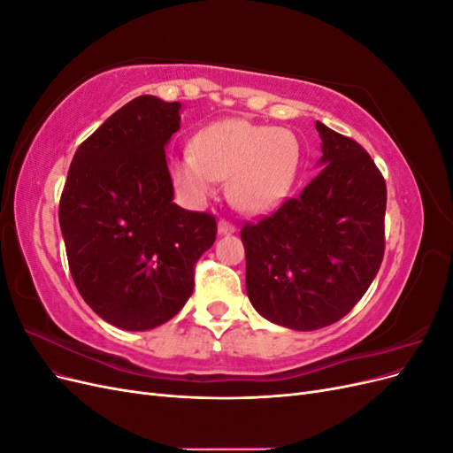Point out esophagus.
Masks as SVG:
<instances>
[{
	"mask_svg": "<svg viewBox=\"0 0 453 453\" xmlns=\"http://www.w3.org/2000/svg\"><path fill=\"white\" fill-rule=\"evenodd\" d=\"M236 226L230 221H226V219H221V221H219V234H232Z\"/></svg>",
	"mask_w": 453,
	"mask_h": 453,
	"instance_id": "1",
	"label": "esophagus"
}]
</instances>
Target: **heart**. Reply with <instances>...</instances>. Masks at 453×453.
<instances>
[{
  "instance_id": "heart-1",
  "label": "heart",
  "mask_w": 453,
  "mask_h": 453,
  "mask_svg": "<svg viewBox=\"0 0 453 453\" xmlns=\"http://www.w3.org/2000/svg\"><path fill=\"white\" fill-rule=\"evenodd\" d=\"M298 162L295 135L283 128L230 119L202 130L193 150L172 162L175 183L193 196H208L226 180V195L238 210L273 208L289 188Z\"/></svg>"
}]
</instances>
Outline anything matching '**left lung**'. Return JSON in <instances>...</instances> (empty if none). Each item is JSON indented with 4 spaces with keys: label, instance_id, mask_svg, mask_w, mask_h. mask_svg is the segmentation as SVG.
I'll return each instance as SVG.
<instances>
[{
    "label": "left lung",
    "instance_id": "1",
    "mask_svg": "<svg viewBox=\"0 0 453 453\" xmlns=\"http://www.w3.org/2000/svg\"><path fill=\"white\" fill-rule=\"evenodd\" d=\"M315 128L325 168L300 196L242 228L253 308L295 331H315L349 313L386 251L381 172L355 140L319 120Z\"/></svg>",
    "mask_w": 453,
    "mask_h": 453
}]
</instances>
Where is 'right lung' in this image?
Masks as SVG:
<instances>
[{
	"label": "right lung",
	"instance_id": "right-lung-1",
	"mask_svg": "<svg viewBox=\"0 0 453 453\" xmlns=\"http://www.w3.org/2000/svg\"><path fill=\"white\" fill-rule=\"evenodd\" d=\"M180 102L138 96L79 145L60 196L72 278L107 323L147 331L195 289V265L217 236L215 215L173 203L164 147Z\"/></svg>",
	"mask_w": 453,
	"mask_h": 453
}]
</instances>
